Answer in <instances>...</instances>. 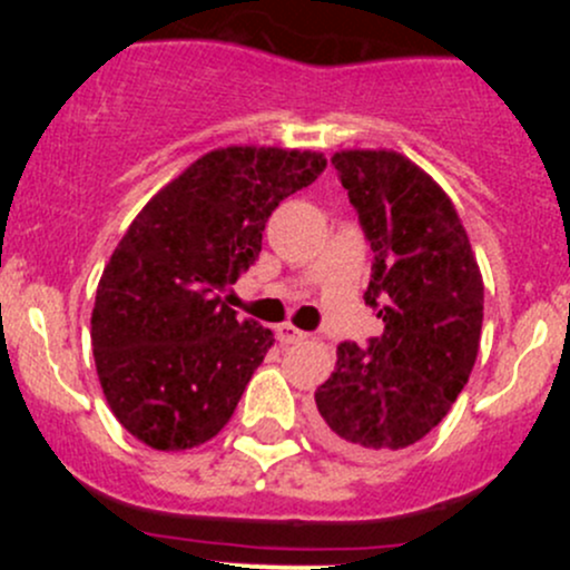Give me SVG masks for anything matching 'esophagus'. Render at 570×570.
Segmentation results:
<instances>
[{
  "label": "esophagus",
  "mask_w": 570,
  "mask_h": 570,
  "mask_svg": "<svg viewBox=\"0 0 570 570\" xmlns=\"http://www.w3.org/2000/svg\"><path fill=\"white\" fill-rule=\"evenodd\" d=\"M275 336H278L281 344H295V342H303L308 333L301 331V327H295L292 322H284V325L275 327Z\"/></svg>",
  "instance_id": "esophagus-1"
}]
</instances>
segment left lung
I'll list each match as a JSON object with an SVG mask.
<instances>
[{
	"instance_id": "1",
	"label": "left lung",
	"mask_w": 570,
	"mask_h": 570,
	"mask_svg": "<svg viewBox=\"0 0 570 570\" xmlns=\"http://www.w3.org/2000/svg\"><path fill=\"white\" fill-rule=\"evenodd\" d=\"M331 165L375 262L364 292L383 320L370 347L342 342L314 392L325 444L358 461L422 441L474 370L482 275L450 195L396 151H338Z\"/></svg>"
}]
</instances>
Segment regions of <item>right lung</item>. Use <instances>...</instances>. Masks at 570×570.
Returning a JSON list of instances; mask_svg holds the SVG:
<instances>
[{
  "mask_svg": "<svg viewBox=\"0 0 570 570\" xmlns=\"http://www.w3.org/2000/svg\"><path fill=\"white\" fill-rule=\"evenodd\" d=\"M325 165L314 151L217 148L131 220L101 273L90 342L109 407L137 441L181 452L226 428L275 338L220 292L258 258L275 206Z\"/></svg>",
  "mask_w": 570,
  "mask_h": 570,
  "instance_id": "right-lung-1",
  "label": "right lung"
}]
</instances>
